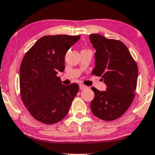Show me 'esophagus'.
Wrapping results in <instances>:
<instances>
[{
    "mask_svg": "<svg viewBox=\"0 0 155 155\" xmlns=\"http://www.w3.org/2000/svg\"><path fill=\"white\" fill-rule=\"evenodd\" d=\"M85 88H87L86 85H83V84L80 85V89H81V90H83V89H85Z\"/></svg>",
    "mask_w": 155,
    "mask_h": 155,
    "instance_id": "obj_1",
    "label": "esophagus"
}]
</instances>
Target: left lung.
<instances>
[{
	"instance_id": "8db88e82",
	"label": "left lung",
	"mask_w": 155,
	"mask_h": 155,
	"mask_svg": "<svg viewBox=\"0 0 155 155\" xmlns=\"http://www.w3.org/2000/svg\"><path fill=\"white\" fill-rule=\"evenodd\" d=\"M95 53V67L92 74L101 77L107 91L93 87L95 96L91 102L93 114L99 119L112 121L128 110L135 97L138 67L130 51L120 41L91 34Z\"/></svg>"
}]
</instances>
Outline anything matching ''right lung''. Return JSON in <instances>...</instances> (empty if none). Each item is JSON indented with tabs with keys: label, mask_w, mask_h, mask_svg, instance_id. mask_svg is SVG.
Wrapping results in <instances>:
<instances>
[{
	"label": "right lung",
	"mask_w": 155,
	"mask_h": 155,
	"mask_svg": "<svg viewBox=\"0 0 155 155\" xmlns=\"http://www.w3.org/2000/svg\"><path fill=\"white\" fill-rule=\"evenodd\" d=\"M80 38L43 36L24 56L19 70L20 95L31 115L41 123L51 125L61 121L79 91L77 83L62 85L56 74L64 71L65 54Z\"/></svg>",
	"instance_id": "right-lung-1"
}]
</instances>
